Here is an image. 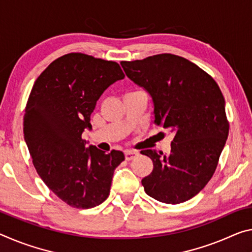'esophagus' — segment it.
<instances>
[{"mask_svg": "<svg viewBox=\"0 0 252 252\" xmlns=\"http://www.w3.org/2000/svg\"><path fill=\"white\" fill-rule=\"evenodd\" d=\"M138 155L139 154L137 153V151H134V150H126L125 151V156H126V160H132V159L137 157Z\"/></svg>", "mask_w": 252, "mask_h": 252, "instance_id": "1", "label": "esophagus"}]
</instances>
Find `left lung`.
Here are the masks:
<instances>
[{
	"instance_id": "obj_1",
	"label": "left lung",
	"mask_w": 252,
	"mask_h": 252,
	"mask_svg": "<svg viewBox=\"0 0 252 252\" xmlns=\"http://www.w3.org/2000/svg\"><path fill=\"white\" fill-rule=\"evenodd\" d=\"M121 65L153 97L156 125L175 133L168 156L141 151L154 163L141 181L145 191L166 204L189 201L212 178L229 134L222 92L206 71L181 56L160 54Z\"/></svg>"
}]
</instances>
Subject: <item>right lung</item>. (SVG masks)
I'll return each mask as SVG.
<instances>
[{
	"mask_svg": "<svg viewBox=\"0 0 252 252\" xmlns=\"http://www.w3.org/2000/svg\"><path fill=\"white\" fill-rule=\"evenodd\" d=\"M125 74L118 63L82 53L63 55L34 82L23 118V134L35 170L53 193L76 209L101 204L110 194L122 151L110 154L82 138L107 87Z\"/></svg>",
	"mask_w": 252,
	"mask_h": 252,
	"instance_id": "add662e5",
	"label": "right lung"
}]
</instances>
